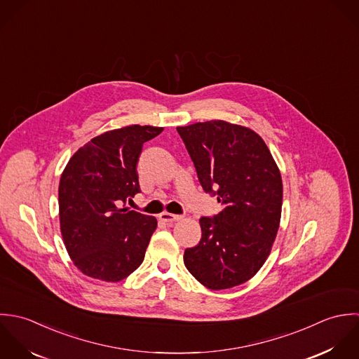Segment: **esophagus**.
<instances>
[{"label": "esophagus", "mask_w": 359, "mask_h": 359, "mask_svg": "<svg viewBox=\"0 0 359 359\" xmlns=\"http://www.w3.org/2000/svg\"><path fill=\"white\" fill-rule=\"evenodd\" d=\"M183 216L182 215H173V214H169V212H163L159 215V219L165 223H173V222H177L180 220Z\"/></svg>", "instance_id": "esophagus-1"}]
</instances>
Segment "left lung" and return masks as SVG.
I'll list each match as a JSON object with an SVG mask.
<instances>
[{"instance_id": "obj_1", "label": "left lung", "mask_w": 359, "mask_h": 359, "mask_svg": "<svg viewBox=\"0 0 359 359\" xmlns=\"http://www.w3.org/2000/svg\"><path fill=\"white\" fill-rule=\"evenodd\" d=\"M205 193L222 210L203 216L200 243L184 251V265L205 287L223 290L250 280L276 238L283 203L279 168L251 129L224 121L177 128Z\"/></svg>"}]
</instances>
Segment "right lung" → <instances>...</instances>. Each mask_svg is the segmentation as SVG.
<instances>
[{
    "label": "right lung",
    "mask_w": 359,
    "mask_h": 359,
    "mask_svg": "<svg viewBox=\"0 0 359 359\" xmlns=\"http://www.w3.org/2000/svg\"><path fill=\"white\" fill-rule=\"evenodd\" d=\"M161 132L140 125L105 132L69 159L58 190L61 233L84 275L121 282L142 265L156 219L129 211L126 203L140 193L143 144Z\"/></svg>",
    "instance_id": "add662e5"
}]
</instances>
